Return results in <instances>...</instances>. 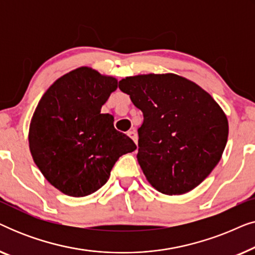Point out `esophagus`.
Returning a JSON list of instances; mask_svg holds the SVG:
<instances>
[{
  "instance_id": "obj_1",
  "label": "esophagus",
  "mask_w": 255,
  "mask_h": 255,
  "mask_svg": "<svg viewBox=\"0 0 255 255\" xmlns=\"http://www.w3.org/2000/svg\"><path fill=\"white\" fill-rule=\"evenodd\" d=\"M128 135L132 139V140H133V141L135 142V144H137V141H138V137H137V133H135V131H134V130H130V131H128Z\"/></svg>"
}]
</instances>
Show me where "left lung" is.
<instances>
[{
	"label": "left lung",
	"mask_w": 255,
	"mask_h": 255,
	"mask_svg": "<svg viewBox=\"0 0 255 255\" xmlns=\"http://www.w3.org/2000/svg\"><path fill=\"white\" fill-rule=\"evenodd\" d=\"M120 89L142 111L137 159L153 188L182 195L217 166L229 135L228 118L218 103L182 76H128Z\"/></svg>",
	"instance_id": "obj_1"
}]
</instances>
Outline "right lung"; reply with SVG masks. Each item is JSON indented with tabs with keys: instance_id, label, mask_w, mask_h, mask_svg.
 Segmentation results:
<instances>
[{
	"instance_id": "right-lung-1",
	"label": "right lung",
	"mask_w": 255,
	"mask_h": 255,
	"mask_svg": "<svg viewBox=\"0 0 255 255\" xmlns=\"http://www.w3.org/2000/svg\"><path fill=\"white\" fill-rule=\"evenodd\" d=\"M117 83L90 67L76 68L59 78L34 110L31 155L45 179L68 196L95 193L118 158L137 148L114 128L111 115L101 114Z\"/></svg>"
}]
</instances>
